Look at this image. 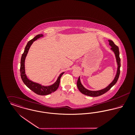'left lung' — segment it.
Wrapping results in <instances>:
<instances>
[{"label":"left lung","mask_w":135,"mask_h":135,"mask_svg":"<svg viewBox=\"0 0 135 135\" xmlns=\"http://www.w3.org/2000/svg\"><path fill=\"white\" fill-rule=\"evenodd\" d=\"M109 45L111 47V50L113 51V52L115 54V56L116 63L117 65V71L116 73L115 76L113 80V81L105 88H103L102 89L96 90V91H93V90H89L86 88H85L84 86L81 84L80 82V76L78 78L77 80V86L78 89L83 94L86 96L90 97H98L101 96L108 91H109L117 82L118 77L120 74V59L119 58V49L118 47L115 45L114 42L111 40H109Z\"/></svg>","instance_id":"8db88e82"}]
</instances>
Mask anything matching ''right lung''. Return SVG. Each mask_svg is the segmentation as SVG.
Here are the masks:
<instances>
[{"label": "right lung", "mask_w": 135, "mask_h": 135, "mask_svg": "<svg viewBox=\"0 0 135 135\" xmlns=\"http://www.w3.org/2000/svg\"><path fill=\"white\" fill-rule=\"evenodd\" d=\"M43 34H38L36 35L34 38L31 40H30L24 49V51L23 54L22 55L21 59V66H20V73H21V77L22 78V80H23L24 84L31 90H32L33 92L36 93V94L44 96V95H47L49 94H51L52 93L55 91L59 87L60 82V78L62 76V75L64 73V72H62L60 74V75L58 77V79H57L56 81L50 85V86H43L41 84L34 82L30 79H29L26 74H25V60L26 57L27 56V54L28 52V50L30 49V47L33 43V42L35 40H36L37 39L39 38L40 37H43Z\"/></svg>", "instance_id": "add662e5"}]
</instances>
